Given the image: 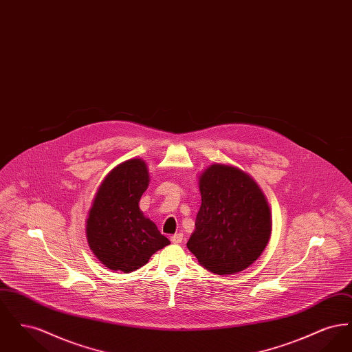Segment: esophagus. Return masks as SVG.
<instances>
[{
    "instance_id": "34e87169",
    "label": "esophagus",
    "mask_w": 352,
    "mask_h": 352,
    "mask_svg": "<svg viewBox=\"0 0 352 352\" xmlns=\"http://www.w3.org/2000/svg\"><path fill=\"white\" fill-rule=\"evenodd\" d=\"M170 240H171L173 244H179V243H182V240H184V234H173V236L170 237Z\"/></svg>"
}]
</instances>
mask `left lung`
Here are the masks:
<instances>
[{
    "mask_svg": "<svg viewBox=\"0 0 352 352\" xmlns=\"http://www.w3.org/2000/svg\"><path fill=\"white\" fill-rule=\"evenodd\" d=\"M201 204L187 248L210 272L226 276L252 265L268 245L272 214L251 175L212 164L199 175Z\"/></svg>",
    "mask_w": 352,
    "mask_h": 352,
    "instance_id": "left-lung-1",
    "label": "left lung"
}]
</instances>
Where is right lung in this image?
<instances>
[{
	"label": "right lung",
	"mask_w": 352,
	"mask_h": 352,
	"mask_svg": "<svg viewBox=\"0 0 352 352\" xmlns=\"http://www.w3.org/2000/svg\"><path fill=\"white\" fill-rule=\"evenodd\" d=\"M149 182L146 162L131 158L112 168L96 191L85 236L91 251L111 270L133 272L170 244L140 210L138 203Z\"/></svg>",
	"instance_id": "obj_1"
}]
</instances>
